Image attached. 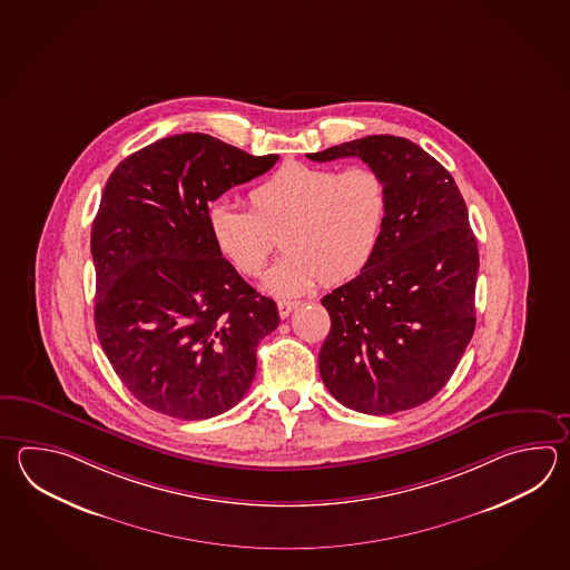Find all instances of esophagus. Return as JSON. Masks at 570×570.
<instances>
[{
	"label": "esophagus",
	"instance_id": "34e87169",
	"mask_svg": "<svg viewBox=\"0 0 570 570\" xmlns=\"http://www.w3.org/2000/svg\"><path fill=\"white\" fill-rule=\"evenodd\" d=\"M298 306V303H291V301H279L278 303V313L279 318H288L291 316L292 311Z\"/></svg>",
	"mask_w": 570,
	"mask_h": 570
}]
</instances>
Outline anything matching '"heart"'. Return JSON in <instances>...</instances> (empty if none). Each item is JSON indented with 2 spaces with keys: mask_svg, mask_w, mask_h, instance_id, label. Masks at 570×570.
<instances>
[{
  "mask_svg": "<svg viewBox=\"0 0 570 570\" xmlns=\"http://www.w3.org/2000/svg\"><path fill=\"white\" fill-rule=\"evenodd\" d=\"M249 210L217 200L207 209L210 239L244 276H257L279 237L286 256L264 276L262 288L294 298L321 279L337 286L372 262L387 219V185L372 166L343 173L286 163L247 195Z\"/></svg>",
  "mask_w": 570,
  "mask_h": 570,
  "instance_id": "obj_1",
  "label": "heart"
}]
</instances>
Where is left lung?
I'll use <instances>...</instances> for the list:
<instances>
[{
	"instance_id": "1",
	"label": "left lung",
	"mask_w": 570,
	"mask_h": 570,
	"mask_svg": "<svg viewBox=\"0 0 570 570\" xmlns=\"http://www.w3.org/2000/svg\"><path fill=\"white\" fill-rule=\"evenodd\" d=\"M360 158L384 176L387 219L372 262L321 301L326 390L363 414L420 406L451 380L475 331L479 252L451 173L414 141L367 136L306 154Z\"/></svg>"
}]
</instances>
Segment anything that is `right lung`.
<instances>
[{
    "label": "right lung",
    "instance_id": "1",
    "mask_svg": "<svg viewBox=\"0 0 570 570\" xmlns=\"http://www.w3.org/2000/svg\"><path fill=\"white\" fill-rule=\"evenodd\" d=\"M276 160L188 131L134 151L109 176L91 229L95 328L144 406L213 419L254 382L278 306L217 252L207 209Z\"/></svg>",
    "mask_w": 570,
    "mask_h": 570
}]
</instances>
